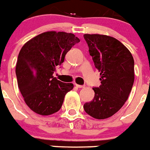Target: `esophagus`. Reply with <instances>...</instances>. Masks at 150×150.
Segmentation results:
<instances>
[{"label":"esophagus","mask_w":150,"mask_h":150,"mask_svg":"<svg viewBox=\"0 0 150 150\" xmlns=\"http://www.w3.org/2000/svg\"><path fill=\"white\" fill-rule=\"evenodd\" d=\"M75 86H76L77 88H84V87H85V86H82V85L76 84V83H75Z\"/></svg>","instance_id":"34e87169"}]
</instances>
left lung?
Segmentation results:
<instances>
[{
    "label": "left lung",
    "mask_w": 150,
    "mask_h": 150,
    "mask_svg": "<svg viewBox=\"0 0 150 150\" xmlns=\"http://www.w3.org/2000/svg\"><path fill=\"white\" fill-rule=\"evenodd\" d=\"M83 36L101 83L93 88L94 99L83 108L91 117L104 120L117 112L128 99L134 81V62L131 52L116 38L103 34Z\"/></svg>",
    "instance_id": "1"
}]
</instances>
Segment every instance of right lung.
<instances>
[{
  "label": "right lung",
  "mask_w": 150,
  "mask_h": 150,
  "mask_svg": "<svg viewBox=\"0 0 150 150\" xmlns=\"http://www.w3.org/2000/svg\"><path fill=\"white\" fill-rule=\"evenodd\" d=\"M79 41L74 34L53 30L38 34L22 47L16 74L24 100L33 112L49 116L61 109L74 84L59 81L53 74L67 52Z\"/></svg>",
  "instance_id": "1"
}]
</instances>
